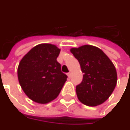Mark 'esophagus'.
Wrapping results in <instances>:
<instances>
[{"label": "esophagus", "instance_id": "34e87169", "mask_svg": "<svg viewBox=\"0 0 130 130\" xmlns=\"http://www.w3.org/2000/svg\"><path fill=\"white\" fill-rule=\"evenodd\" d=\"M67 76H68V77H69V78H71V73H70V72H69V73H67Z\"/></svg>", "mask_w": 130, "mask_h": 130}]
</instances>
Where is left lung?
<instances>
[{
	"mask_svg": "<svg viewBox=\"0 0 130 130\" xmlns=\"http://www.w3.org/2000/svg\"><path fill=\"white\" fill-rule=\"evenodd\" d=\"M70 51L80 65L83 80L76 86L78 98L89 106L102 104L115 88L117 75L115 67L102 50L90 45Z\"/></svg>",
	"mask_w": 130,
	"mask_h": 130,
	"instance_id": "8db88e82",
	"label": "left lung"
}]
</instances>
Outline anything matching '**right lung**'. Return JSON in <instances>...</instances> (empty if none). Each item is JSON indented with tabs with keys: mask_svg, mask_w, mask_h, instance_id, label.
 <instances>
[{
	"mask_svg": "<svg viewBox=\"0 0 130 130\" xmlns=\"http://www.w3.org/2000/svg\"><path fill=\"white\" fill-rule=\"evenodd\" d=\"M61 50L42 43L35 46L24 56L18 68L22 89L28 98L39 104H47L60 93L67 76L61 72L56 58Z\"/></svg>",
	"mask_w": 130,
	"mask_h": 130,
	"instance_id": "1",
	"label": "right lung"
}]
</instances>
